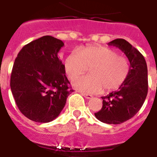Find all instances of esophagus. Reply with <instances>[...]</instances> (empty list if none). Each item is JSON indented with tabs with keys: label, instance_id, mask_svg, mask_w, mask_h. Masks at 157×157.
<instances>
[{
	"label": "esophagus",
	"instance_id": "34e87169",
	"mask_svg": "<svg viewBox=\"0 0 157 157\" xmlns=\"http://www.w3.org/2000/svg\"><path fill=\"white\" fill-rule=\"evenodd\" d=\"M82 95H83V96L85 97L86 98H88V99H89V98H92V95H89V94H86V93H82Z\"/></svg>",
	"mask_w": 157,
	"mask_h": 157
}]
</instances>
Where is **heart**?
Returning <instances> with one entry per match:
<instances>
[{"label": "heart", "instance_id": "obj_1", "mask_svg": "<svg viewBox=\"0 0 157 157\" xmlns=\"http://www.w3.org/2000/svg\"><path fill=\"white\" fill-rule=\"evenodd\" d=\"M65 71L74 78L90 68L91 75L75 78V89L86 93H96L102 90L110 92L120 87L130 72V63L124 55L102 45H89L71 52L64 63Z\"/></svg>", "mask_w": 157, "mask_h": 157}]
</instances>
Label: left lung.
Returning <instances> with one entry per match:
<instances>
[{
    "label": "left lung",
    "instance_id": "obj_1",
    "mask_svg": "<svg viewBox=\"0 0 157 157\" xmlns=\"http://www.w3.org/2000/svg\"><path fill=\"white\" fill-rule=\"evenodd\" d=\"M108 44L124 52L130 63V72L117 91L101 97L102 108L95 116L107 124H120L133 117L147 98V65L143 55L125 39H115Z\"/></svg>",
    "mask_w": 157,
    "mask_h": 157
}]
</instances>
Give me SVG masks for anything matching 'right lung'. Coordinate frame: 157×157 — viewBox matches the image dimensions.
<instances>
[{
    "mask_svg": "<svg viewBox=\"0 0 157 157\" xmlns=\"http://www.w3.org/2000/svg\"><path fill=\"white\" fill-rule=\"evenodd\" d=\"M64 43L46 35L19 52L10 75V89L21 113L32 121L49 122L65 107L70 90L58 53Z\"/></svg>",
    "mask_w": 157,
    "mask_h": 157,
    "instance_id": "right-lung-1",
    "label": "right lung"
}]
</instances>
